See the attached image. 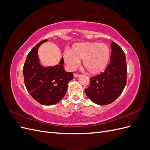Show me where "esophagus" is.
Returning a JSON list of instances; mask_svg holds the SVG:
<instances>
[{"label":"esophagus","mask_w":150,"mask_h":150,"mask_svg":"<svg viewBox=\"0 0 150 150\" xmlns=\"http://www.w3.org/2000/svg\"><path fill=\"white\" fill-rule=\"evenodd\" d=\"M79 74H74V78H79Z\"/></svg>","instance_id":"1"}]
</instances>
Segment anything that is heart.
<instances>
[{"instance_id":"1","label":"heart","mask_w":150,"mask_h":150,"mask_svg":"<svg viewBox=\"0 0 150 150\" xmlns=\"http://www.w3.org/2000/svg\"><path fill=\"white\" fill-rule=\"evenodd\" d=\"M110 49L104 43L86 42L74 44L69 52L64 53V59L68 67L73 70L80 61L90 74L101 73L108 66Z\"/></svg>"}]
</instances>
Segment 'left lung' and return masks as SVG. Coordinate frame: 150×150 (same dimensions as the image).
<instances>
[{
  "mask_svg": "<svg viewBox=\"0 0 150 150\" xmlns=\"http://www.w3.org/2000/svg\"><path fill=\"white\" fill-rule=\"evenodd\" d=\"M110 63L103 73L91 78L87 96L95 104L107 105L118 98L126 83L127 68L125 54L115 42L110 44Z\"/></svg>",
  "mask_w": 150,
  "mask_h": 150,
  "instance_id": "obj_1",
  "label": "left lung"
}]
</instances>
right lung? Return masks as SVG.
<instances>
[{
    "label": "right lung",
    "mask_w": 150,
    "mask_h": 150,
    "mask_svg": "<svg viewBox=\"0 0 150 150\" xmlns=\"http://www.w3.org/2000/svg\"><path fill=\"white\" fill-rule=\"evenodd\" d=\"M47 41L44 40L31 49L24 65L23 73L25 86L31 96L42 105L50 106L57 103L65 96L73 74L64 70L63 57L56 66L41 64L38 49Z\"/></svg>",
    "instance_id": "obj_1"
}]
</instances>
